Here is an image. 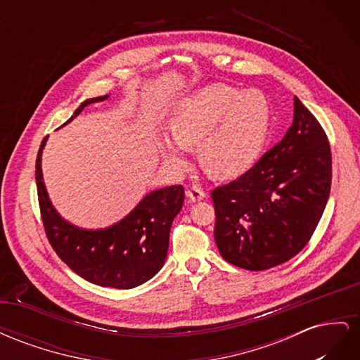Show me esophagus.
Segmentation results:
<instances>
[{
  "instance_id": "34e87169",
  "label": "esophagus",
  "mask_w": 360,
  "mask_h": 360,
  "mask_svg": "<svg viewBox=\"0 0 360 360\" xmlns=\"http://www.w3.org/2000/svg\"><path fill=\"white\" fill-rule=\"evenodd\" d=\"M186 195L188 198L192 201V202H197V201H201L205 198V192L202 191L201 186H198V184H193V186H191L188 191H186Z\"/></svg>"
}]
</instances>
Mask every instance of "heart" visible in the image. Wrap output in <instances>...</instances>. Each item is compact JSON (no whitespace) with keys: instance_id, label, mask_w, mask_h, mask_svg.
<instances>
[{"instance_id":"obj_1","label":"heart","mask_w":360,"mask_h":360,"mask_svg":"<svg viewBox=\"0 0 360 360\" xmlns=\"http://www.w3.org/2000/svg\"><path fill=\"white\" fill-rule=\"evenodd\" d=\"M271 124V105L258 90L242 91L213 84L195 91L174 108V138L158 143L163 162L183 167L192 146L201 165L217 179H234L252 168L263 153Z\"/></svg>"}]
</instances>
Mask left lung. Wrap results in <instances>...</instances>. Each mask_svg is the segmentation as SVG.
Returning <instances> with one entry per match:
<instances>
[{"label": "left lung", "mask_w": 360, "mask_h": 360, "mask_svg": "<svg viewBox=\"0 0 360 360\" xmlns=\"http://www.w3.org/2000/svg\"><path fill=\"white\" fill-rule=\"evenodd\" d=\"M330 181L328 136L294 97L292 123L281 143L243 176L212 192L219 254L255 271L297 255L321 219Z\"/></svg>", "instance_id": "left-lung-1"}]
</instances>
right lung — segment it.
Wrapping results in <instances>:
<instances>
[{
  "label": "right lung",
  "mask_w": 360,
  "mask_h": 360,
  "mask_svg": "<svg viewBox=\"0 0 360 360\" xmlns=\"http://www.w3.org/2000/svg\"><path fill=\"white\" fill-rule=\"evenodd\" d=\"M110 94L86 99L68 120L82 112L86 105L106 101ZM48 136L41 141L36 160L39 204L46 236L57 255L76 275L101 287L135 288L150 281L165 264L169 231L181 210V184L151 191L122 221L89 230L76 226L53 207L41 172V153Z\"/></svg>",
  "instance_id": "obj_1"
}]
</instances>
